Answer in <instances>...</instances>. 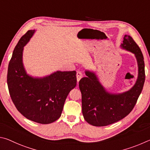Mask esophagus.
<instances>
[{
    "label": "esophagus",
    "mask_w": 150,
    "mask_h": 150,
    "mask_svg": "<svg viewBox=\"0 0 150 150\" xmlns=\"http://www.w3.org/2000/svg\"><path fill=\"white\" fill-rule=\"evenodd\" d=\"M82 77H83V74H82V72H80V71H78V72H77V73H76V78H77V82H78V83L79 82V81L80 80V79Z\"/></svg>",
    "instance_id": "34e87169"
}]
</instances>
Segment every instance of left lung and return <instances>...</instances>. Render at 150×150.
Listing matches in <instances>:
<instances>
[{
    "label": "left lung",
    "mask_w": 150,
    "mask_h": 150,
    "mask_svg": "<svg viewBox=\"0 0 150 150\" xmlns=\"http://www.w3.org/2000/svg\"><path fill=\"white\" fill-rule=\"evenodd\" d=\"M121 47L135 54L138 65L137 81L129 91L120 94L108 93L95 74L90 71H86L87 76L79 82L83 116L86 122L93 126L104 127L127 117L132 111L142 91L146 77L142 52L130 35H125Z\"/></svg>",
    "instance_id": "obj_1"
}]
</instances>
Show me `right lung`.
Listing matches in <instances>:
<instances>
[{"label":"right lung","instance_id":"add662e5","mask_svg":"<svg viewBox=\"0 0 150 150\" xmlns=\"http://www.w3.org/2000/svg\"><path fill=\"white\" fill-rule=\"evenodd\" d=\"M34 31H28L15 47L8 68L7 83L18 111L29 120L46 125L60 118L68 93L76 86V72L57 71L43 78L28 76L22 64L23 47Z\"/></svg>","mask_w":150,"mask_h":150}]
</instances>
